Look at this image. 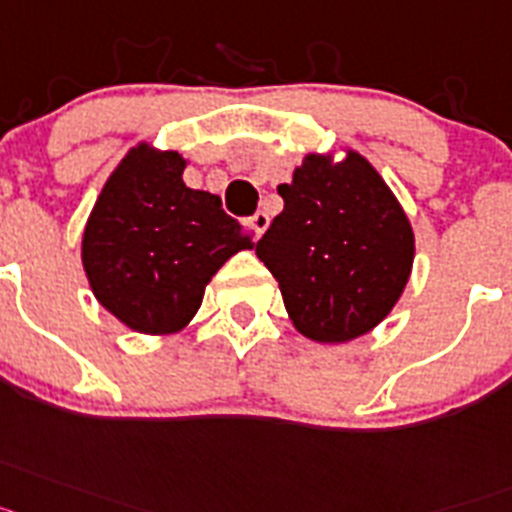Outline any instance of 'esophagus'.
<instances>
[{
    "mask_svg": "<svg viewBox=\"0 0 512 512\" xmlns=\"http://www.w3.org/2000/svg\"><path fill=\"white\" fill-rule=\"evenodd\" d=\"M250 226H252V231H255V237L260 239L262 234H265V231H268V226H270V216L265 211H257L255 216H252L250 219Z\"/></svg>",
    "mask_w": 512,
    "mask_h": 512,
    "instance_id": "1",
    "label": "esophagus"
}]
</instances>
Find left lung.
Masks as SVG:
<instances>
[{
  "label": "left lung",
  "instance_id": "obj_1",
  "mask_svg": "<svg viewBox=\"0 0 512 512\" xmlns=\"http://www.w3.org/2000/svg\"><path fill=\"white\" fill-rule=\"evenodd\" d=\"M306 154L278 185L283 211L255 252L281 288L304 337L340 345L379 327L397 306L415 262L402 203L355 149Z\"/></svg>",
  "mask_w": 512,
  "mask_h": 512
}]
</instances>
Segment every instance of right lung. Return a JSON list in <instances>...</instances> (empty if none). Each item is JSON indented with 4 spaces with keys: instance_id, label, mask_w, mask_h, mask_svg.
I'll return each mask as SVG.
<instances>
[{
    "instance_id": "right-lung-1",
    "label": "right lung",
    "mask_w": 512,
    "mask_h": 512,
    "mask_svg": "<svg viewBox=\"0 0 512 512\" xmlns=\"http://www.w3.org/2000/svg\"><path fill=\"white\" fill-rule=\"evenodd\" d=\"M185 167L180 151L139 141L110 172L82 231L95 299L141 335L185 330L221 265L255 247L219 195L185 185Z\"/></svg>"
}]
</instances>
